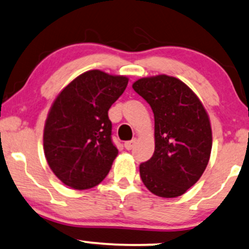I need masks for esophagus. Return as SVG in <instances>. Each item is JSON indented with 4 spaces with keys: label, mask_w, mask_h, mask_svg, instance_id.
<instances>
[{
    "label": "esophagus",
    "mask_w": 249,
    "mask_h": 249,
    "mask_svg": "<svg viewBox=\"0 0 249 249\" xmlns=\"http://www.w3.org/2000/svg\"><path fill=\"white\" fill-rule=\"evenodd\" d=\"M136 142H137L136 139L130 140V142H125V143H124L125 148L128 149V151H130V149H132L134 147V145H136Z\"/></svg>",
    "instance_id": "34e87169"
}]
</instances>
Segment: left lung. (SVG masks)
<instances>
[{
  "label": "left lung",
  "instance_id": "1",
  "mask_svg": "<svg viewBox=\"0 0 249 249\" xmlns=\"http://www.w3.org/2000/svg\"><path fill=\"white\" fill-rule=\"evenodd\" d=\"M154 113L153 157L139 166L147 189L164 198L183 195L200 178L212 148L210 119L195 92L176 77H142L132 85Z\"/></svg>",
  "mask_w": 249,
  "mask_h": 249
}]
</instances>
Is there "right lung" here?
<instances>
[{
    "label": "right lung",
    "instance_id": "right-lung-1",
    "mask_svg": "<svg viewBox=\"0 0 249 249\" xmlns=\"http://www.w3.org/2000/svg\"><path fill=\"white\" fill-rule=\"evenodd\" d=\"M127 82L126 76L89 71L53 102L44 127V153L62 183L85 190L106 178L118 154L107 111Z\"/></svg>",
    "mask_w": 249,
    "mask_h": 249
}]
</instances>
